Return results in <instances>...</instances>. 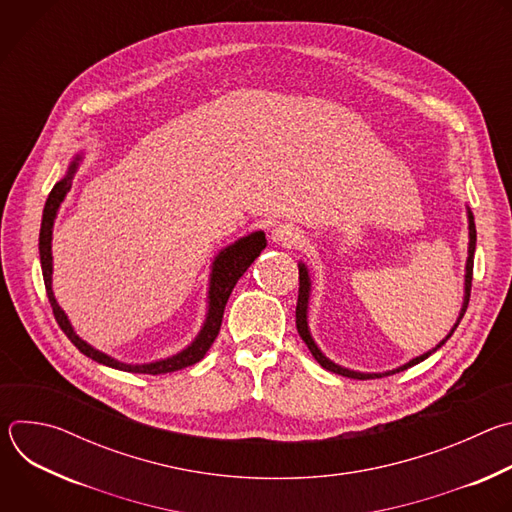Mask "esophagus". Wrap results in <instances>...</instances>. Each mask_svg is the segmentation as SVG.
I'll list each match as a JSON object with an SVG mask.
<instances>
[{
	"instance_id": "34e87169",
	"label": "esophagus",
	"mask_w": 512,
	"mask_h": 512,
	"mask_svg": "<svg viewBox=\"0 0 512 512\" xmlns=\"http://www.w3.org/2000/svg\"><path fill=\"white\" fill-rule=\"evenodd\" d=\"M302 239V233L294 225H277L271 231V241L279 247H298Z\"/></svg>"
}]
</instances>
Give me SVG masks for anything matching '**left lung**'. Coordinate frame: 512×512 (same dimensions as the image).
<instances>
[{
  "label": "left lung",
  "mask_w": 512,
  "mask_h": 512,
  "mask_svg": "<svg viewBox=\"0 0 512 512\" xmlns=\"http://www.w3.org/2000/svg\"><path fill=\"white\" fill-rule=\"evenodd\" d=\"M466 214H468V259H466V273H464V300H462V308H460V314H458L456 324H454L452 330L446 334V338L437 342L431 350H427V352H423V354L411 358L409 362L401 364V367L391 369V371H385V373H360V371L346 369V367H342V364H336L334 360H330V358L320 350V346H318L316 340L312 338L310 324H308L310 296H312V277H310V269H308V265H306L304 261L298 263V267H300V296H298V308H296V326H298V334L302 336V340H304L306 346L310 348L312 356L320 362V367H324V369L330 371V373H336V375H342V377H348V379H358V381L381 379V377H389V375L407 371L409 367H413V364H419L421 360H425L427 356H431L437 348H442V346L452 338L454 330L458 328L460 320H462L464 314H466V308H468V302H470V289H472V269H474V251H476V225H474V214H472L470 206H466Z\"/></svg>",
  "instance_id": "8db88e82"
}]
</instances>
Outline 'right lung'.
<instances>
[{
	"label": "right lung",
	"mask_w": 512,
	"mask_h": 512,
	"mask_svg": "<svg viewBox=\"0 0 512 512\" xmlns=\"http://www.w3.org/2000/svg\"><path fill=\"white\" fill-rule=\"evenodd\" d=\"M83 162V154H77L72 158V162L68 164L66 174L54 184L52 192L48 194V200L44 204V212H42V225H40V265H42V275H44V285H46V294L54 312V318L58 322V326L62 328V332L68 336V340L75 344L85 356L93 358L99 364H105V367L117 369V371H125V373H139V375H164V373H174L180 369L190 367V364L198 362L204 358V354L208 352V348L212 346L214 338L218 336V330H221L223 324V314H225V306L229 302V296L233 287L237 285V281L243 277V273L251 267V263L261 255V251L267 247L265 241V233L263 231H253L241 239H237L235 243L223 247L218 251L210 263V275H208V291H206V316L204 322L196 334V338L182 348L180 352L160 358V360H152V362H123L117 360L105 352H101L99 348L91 346L87 340H83L75 328H72L66 312L58 306L54 291H52V231H54V221L56 214L60 210V204L64 202L70 186H72V178H75L79 164Z\"/></svg>",
	"instance_id": "right-lung-1"
}]
</instances>
